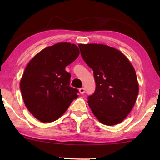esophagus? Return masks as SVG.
Listing matches in <instances>:
<instances>
[{
  "label": "esophagus",
  "instance_id": "1",
  "mask_svg": "<svg viewBox=\"0 0 160 160\" xmlns=\"http://www.w3.org/2000/svg\"><path fill=\"white\" fill-rule=\"evenodd\" d=\"M79 91H80V94H83L84 92H85V89H84L83 87H81L79 89Z\"/></svg>",
  "mask_w": 160,
  "mask_h": 160
}]
</instances>
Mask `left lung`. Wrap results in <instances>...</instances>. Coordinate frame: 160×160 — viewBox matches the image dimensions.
Wrapping results in <instances>:
<instances>
[{
  "label": "left lung",
  "mask_w": 160,
  "mask_h": 160,
  "mask_svg": "<svg viewBox=\"0 0 160 160\" xmlns=\"http://www.w3.org/2000/svg\"><path fill=\"white\" fill-rule=\"evenodd\" d=\"M79 48L82 59L93 70L96 85L88 97L89 108L102 123H120L132 111L138 94L133 66L120 51L108 46L89 43Z\"/></svg>",
  "instance_id": "1"
}]
</instances>
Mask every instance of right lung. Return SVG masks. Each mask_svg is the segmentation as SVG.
<instances>
[{"instance_id": "add662e5", "label": "right lung", "mask_w": 160, "mask_h": 160, "mask_svg": "<svg viewBox=\"0 0 160 160\" xmlns=\"http://www.w3.org/2000/svg\"><path fill=\"white\" fill-rule=\"evenodd\" d=\"M79 54L75 44L58 43L40 51L25 68L22 95L28 110L40 122L56 120L78 97V89L70 86L71 74L65 67Z\"/></svg>"}]
</instances>
